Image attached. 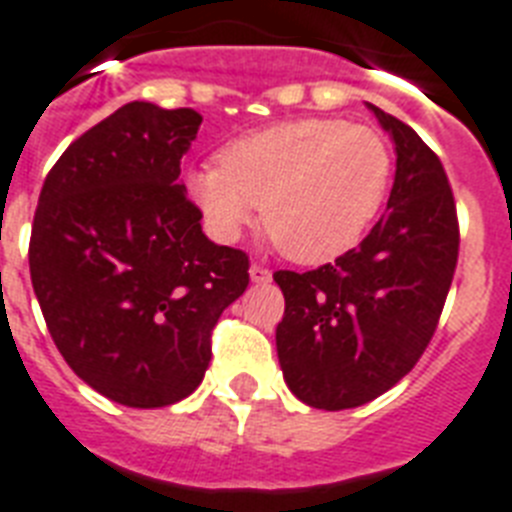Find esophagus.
I'll return each instance as SVG.
<instances>
[{"instance_id": "esophagus-1", "label": "esophagus", "mask_w": 512, "mask_h": 512, "mask_svg": "<svg viewBox=\"0 0 512 512\" xmlns=\"http://www.w3.org/2000/svg\"><path fill=\"white\" fill-rule=\"evenodd\" d=\"M249 278H252L255 284H268L270 278H273V273H270L268 268H263V265H252V268H249Z\"/></svg>"}]
</instances>
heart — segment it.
<instances>
[{
	"label": "heart",
	"mask_w": 512,
	"mask_h": 512,
	"mask_svg": "<svg viewBox=\"0 0 512 512\" xmlns=\"http://www.w3.org/2000/svg\"><path fill=\"white\" fill-rule=\"evenodd\" d=\"M389 181L392 149L376 128L299 118L228 141L220 162L186 173V194L218 242H239L265 213L289 260L321 265L363 239Z\"/></svg>",
	"instance_id": "obj_1"
}]
</instances>
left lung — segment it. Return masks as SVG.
<instances>
[{"instance_id":"obj_1","label":"left lung","mask_w":512,"mask_h":512,"mask_svg":"<svg viewBox=\"0 0 512 512\" xmlns=\"http://www.w3.org/2000/svg\"><path fill=\"white\" fill-rule=\"evenodd\" d=\"M394 144V186L371 234L336 263L273 281L286 299L278 363L297 400L347 410L413 371L458 265V213L439 157L413 128L368 105Z\"/></svg>"}]
</instances>
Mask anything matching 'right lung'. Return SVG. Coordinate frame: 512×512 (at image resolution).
<instances>
[{
    "label": "right lung",
    "mask_w": 512,
    "mask_h": 512,
    "mask_svg": "<svg viewBox=\"0 0 512 512\" xmlns=\"http://www.w3.org/2000/svg\"><path fill=\"white\" fill-rule=\"evenodd\" d=\"M202 115L128 102L70 144L33 215V292L81 381L126 407L189 397L210 331L244 294L249 257L202 231L181 157Z\"/></svg>",
    "instance_id": "add662e5"
}]
</instances>
